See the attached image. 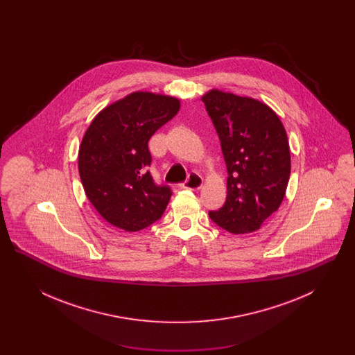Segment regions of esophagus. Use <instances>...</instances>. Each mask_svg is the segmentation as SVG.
Returning a JSON list of instances; mask_svg holds the SVG:
<instances>
[{
    "mask_svg": "<svg viewBox=\"0 0 355 355\" xmlns=\"http://www.w3.org/2000/svg\"><path fill=\"white\" fill-rule=\"evenodd\" d=\"M202 177L198 175V174H196V173H193V174L189 175V178H187L186 182L180 184L178 186H180L181 189H187V190H198V189L202 187Z\"/></svg>",
    "mask_w": 355,
    "mask_h": 355,
    "instance_id": "esophagus-1",
    "label": "esophagus"
}]
</instances>
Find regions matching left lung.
<instances>
[{"mask_svg": "<svg viewBox=\"0 0 355 355\" xmlns=\"http://www.w3.org/2000/svg\"><path fill=\"white\" fill-rule=\"evenodd\" d=\"M227 166L226 202L210 218L232 234L258 230L284 201L290 146L277 113L252 97L211 89L201 98Z\"/></svg>", "mask_w": 355, "mask_h": 355, "instance_id": "left-lung-1", "label": "left lung"}]
</instances>
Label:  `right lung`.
<instances>
[{
    "mask_svg": "<svg viewBox=\"0 0 355 355\" xmlns=\"http://www.w3.org/2000/svg\"><path fill=\"white\" fill-rule=\"evenodd\" d=\"M180 107L177 97L138 90L105 106L86 129L80 178L87 200L114 227L138 232L164 214L171 191L155 185L146 170L148 142Z\"/></svg>",
    "mask_w": 355,
    "mask_h": 355,
    "instance_id": "1",
    "label": "right lung"
}]
</instances>
